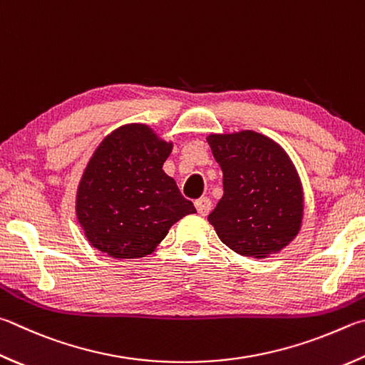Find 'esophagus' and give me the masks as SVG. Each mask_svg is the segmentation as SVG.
<instances>
[{"label":"esophagus","mask_w":365,"mask_h":365,"mask_svg":"<svg viewBox=\"0 0 365 365\" xmlns=\"http://www.w3.org/2000/svg\"><path fill=\"white\" fill-rule=\"evenodd\" d=\"M195 207L197 210V214L207 215L212 210V201L209 200V197H200V200L195 201Z\"/></svg>","instance_id":"esophagus-1"}]
</instances>
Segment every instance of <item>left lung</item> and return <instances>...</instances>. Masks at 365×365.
<instances>
[{"label": "left lung", "instance_id": "8db88e82", "mask_svg": "<svg viewBox=\"0 0 365 365\" xmlns=\"http://www.w3.org/2000/svg\"><path fill=\"white\" fill-rule=\"evenodd\" d=\"M223 172V196L207 220L223 244L264 258L295 240L303 220V188L286 151L254 130L210 134Z\"/></svg>", "mask_w": 365, "mask_h": 365}]
</instances>
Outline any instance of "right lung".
I'll list each match as a JSON object with an SVG mask.
<instances>
[{
    "mask_svg": "<svg viewBox=\"0 0 365 365\" xmlns=\"http://www.w3.org/2000/svg\"><path fill=\"white\" fill-rule=\"evenodd\" d=\"M172 151L147 124H125L103 138L76 191V217L92 247L113 258L153 252L172 225L195 214L163 170Z\"/></svg>",
    "mask_w": 365,
    "mask_h": 365,
    "instance_id": "add662e5",
    "label": "right lung"
}]
</instances>
